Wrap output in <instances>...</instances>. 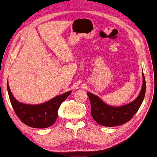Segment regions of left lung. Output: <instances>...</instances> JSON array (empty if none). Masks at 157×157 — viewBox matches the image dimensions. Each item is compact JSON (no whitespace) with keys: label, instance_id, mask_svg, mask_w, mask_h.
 <instances>
[{"label":"left lung","instance_id":"left-lung-1","mask_svg":"<svg viewBox=\"0 0 157 157\" xmlns=\"http://www.w3.org/2000/svg\"><path fill=\"white\" fill-rule=\"evenodd\" d=\"M143 83L141 90L136 99L121 106H111L104 103L98 96L88 92L91 102V113L94 119L104 126H119L128 122L139 110L144 98L146 81L142 73Z\"/></svg>","mask_w":157,"mask_h":157}]
</instances>
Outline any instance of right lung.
I'll use <instances>...</instances> for the list:
<instances>
[{"label": "right lung", "mask_w": 157, "mask_h": 157, "mask_svg": "<svg viewBox=\"0 0 157 157\" xmlns=\"http://www.w3.org/2000/svg\"><path fill=\"white\" fill-rule=\"evenodd\" d=\"M7 89L10 103L19 119L25 125L37 128H48L55 123L60 106L71 93V91H68L47 102L31 105L18 101L13 96L8 83Z\"/></svg>", "instance_id": "1"}]
</instances>
